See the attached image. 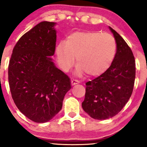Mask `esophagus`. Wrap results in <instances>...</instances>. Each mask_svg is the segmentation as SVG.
Listing matches in <instances>:
<instances>
[{
    "instance_id": "34e87169",
    "label": "esophagus",
    "mask_w": 147,
    "mask_h": 147,
    "mask_svg": "<svg viewBox=\"0 0 147 147\" xmlns=\"http://www.w3.org/2000/svg\"><path fill=\"white\" fill-rule=\"evenodd\" d=\"M78 83H79V81H78V80H76V79L71 80V85H72V86H74V85H76V84H78Z\"/></svg>"
}]
</instances>
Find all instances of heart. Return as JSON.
<instances>
[{"instance_id":"obj_1","label":"heart","mask_w":147,"mask_h":147,"mask_svg":"<svg viewBox=\"0 0 147 147\" xmlns=\"http://www.w3.org/2000/svg\"><path fill=\"white\" fill-rule=\"evenodd\" d=\"M116 45L114 38L107 33L97 31L76 32L61 42L56 49L59 67L68 71L73 67L76 57L77 74L90 76L100 75L111 64Z\"/></svg>"}]
</instances>
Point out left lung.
<instances>
[{"instance_id":"1","label":"left lung","mask_w":147,"mask_h":147,"mask_svg":"<svg viewBox=\"0 0 147 147\" xmlns=\"http://www.w3.org/2000/svg\"><path fill=\"white\" fill-rule=\"evenodd\" d=\"M116 42L111 66L98 77L86 83L83 110L91 118L105 120L122 110L133 90L135 60L132 50L115 30L109 27Z\"/></svg>"}]
</instances>
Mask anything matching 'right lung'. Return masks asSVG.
<instances>
[{
  "label": "right lung",
  "mask_w": 147,
  "mask_h": 147,
  "mask_svg": "<svg viewBox=\"0 0 147 147\" xmlns=\"http://www.w3.org/2000/svg\"><path fill=\"white\" fill-rule=\"evenodd\" d=\"M55 24L42 22L24 34L9 61L8 81L14 102L36 123L48 122L57 114L71 88L69 76L50 57L56 45Z\"/></svg>",
  "instance_id": "right-lung-1"
}]
</instances>
